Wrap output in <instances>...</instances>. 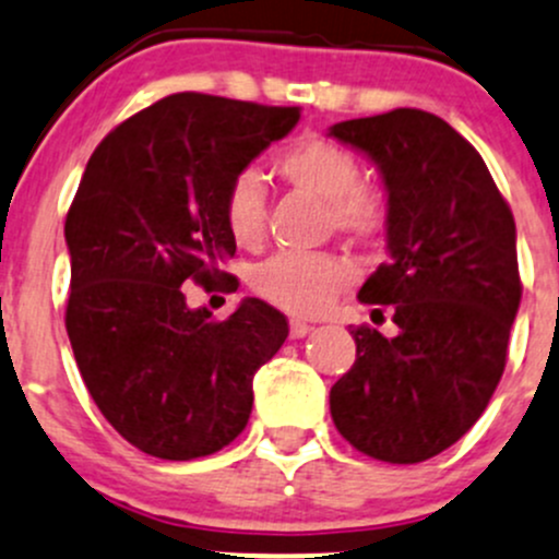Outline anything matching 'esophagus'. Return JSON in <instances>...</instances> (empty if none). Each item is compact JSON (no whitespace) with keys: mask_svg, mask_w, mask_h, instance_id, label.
<instances>
[{"mask_svg":"<svg viewBox=\"0 0 559 559\" xmlns=\"http://www.w3.org/2000/svg\"><path fill=\"white\" fill-rule=\"evenodd\" d=\"M311 330L313 326L311 324H306V321H292L289 324V335L295 337V341H300V337H306V335H311Z\"/></svg>","mask_w":559,"mask_h":559,"instance_id":"esophagus-1","label":"esophagus"}]
</instances>
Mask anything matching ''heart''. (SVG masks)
<instances>
[{
  "instance_id": "heart-1",
  "label": "heart",
  "mask_w": 559,
  "mask_h": 559,
  "mask_svg": "<svg viewBox=\"0 0 559 559\" xmlns=\"http://www.w3.org/2000/svg\"><path fill=\"white\" fill-rule=\"evenodd\" d=\"M275 173L326 202L332 227L352 240H373L386 227V200L359 183L362 170L352 151L316 134L295 140L275 156ZM224 224L238 246L257 248L264 238V189L253 170L235 175L224 197ZM352 281L346 262L330 253H278L253 267L251 286L262 300L295 316L330 311Z\"/></svg>"
}]
</instances>
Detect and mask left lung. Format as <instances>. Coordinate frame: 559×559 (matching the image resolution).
Masks as SVG:
<instances>
[{"label": "left lung", "instance_id": "8db88e82", "mask_svg": "<svg viewBox=\"0 0 559 559\" xmlns=\"http://www.w3.org/2000/svg\"><path fill=\"white\" fill-rule=\"evenodd\" d=\"M330 138L384 180L389 259L357 297L397 324L394 337L354 326L357 362L330 414L362 454L414 465L460 441L503 376L522 300L516 224L478 151L432 112L397 107Z\"/></svg>", "mask_w": 559, "mask_h": 559}]
</instances>
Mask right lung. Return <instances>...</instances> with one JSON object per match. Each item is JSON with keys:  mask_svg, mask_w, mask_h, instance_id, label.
<instances>
[{"mask_svg": "<svg viewBox=\"0 0 559 559\" xmlns=\"http://www.w3.org/2000/svg\"><path fill=\"white\" fill-rule=\"evenodd\" d=\"M300 121L297 107L173 94L97 145L64 224L67 335L103 416L159 460L207 456L243 432L253 373L284 346L286 316L257 297L213 321L183 284L233 289L224 197Z\"/></svg>", "mask_w": 559, "mask_h": 559, "instance_id": "right-lung-1", "label": "right lung"}]
</instances>
